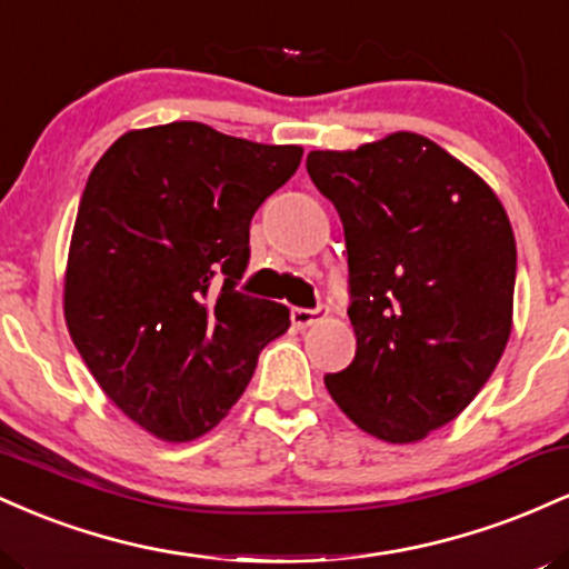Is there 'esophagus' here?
Wrapping results in <instances>:
<instances>
[{
    "instance_id": "34e87169",
    "label": "esophagus",
    "mask_w": 569,
    "mask_h": 569,
    "mask_svg": "<svg viewBox=\"0 0 569 569\" xmlns=\"http://www.w3.org/2000/svg\"><path fill=\"white\" fill-rule=\"evenodd\" d=\"M326 312H329V307H323V305L312 307V310H307V307H293L291 321H293V326H297V329H307V326L318 323L321 318H326Z\"/></svg>"
}]
</instances>
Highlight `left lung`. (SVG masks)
Listing matches in <instances>:
<instances>
[{"label": "left lung", "instance_id": "1", "mask_svg": "<svg viewBox=\"0 0 569 569\" xmlns=\"http://www.w3.org/2000/svg\"><path fill=\"white\" fill-rule=\"evenodd\" d=\"M307 173L342 219L356 331V358L326 388L377 439H426L473 401L511 337L506 208L471 168L407 130L310 152Z\"/></svg>", "mask_w": 569, "mask_h": 569}]
</instances>
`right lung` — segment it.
Listing matches in <instances>:
<instances>
[{"label":"right lung","instance_id":"1","mask_svg":"<svg viewBox=\"0 0 569 569\" xmlns=\"http://www.w3.org/2000/svg\"><path fill=\"white\" fill-rule=\"evenodd\" d=\"M302 147L168 122L120 136L84 184L63 316L101 390L162 441H192L243 396L289 307L238 291L253 213Z\"/></svg>","mask_w":569,"mask_h":569}]
</instances>
